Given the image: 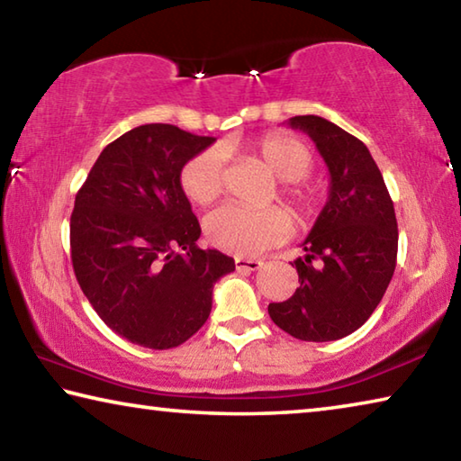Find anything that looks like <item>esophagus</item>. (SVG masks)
<instances>
[{
	"mask_svg": "<svg viewBox=\"0 0 461 461\" xmlns=\"http://www.w3.org/2000/svg\"><path fill=\"white\" fill-rule=\"evenodd\" d=\"M262 267V262L260 260H254V258H241V256H238L236 258V268L238 270H248V272H252V270H258Z\"/></svg>",
	"mask_w": 461,
	"mask_h": 461,
	"instance_id": "esophagus-1",
	"label": "esophagus"
}]
</instances>
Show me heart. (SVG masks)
<instances>
[{"label": "heart", "mask_w": 461, "mask_h": 461, "mask_svg": "<svg viewBox=\"0 0 461 461\" xmlns=\"http://www.w3.org/2000/svg\"><path fill=\"white\" fill-rule=\"evenodd\" d=\"M252 154L280 181V197L291 207L294 220L309 225L321 213L323 197L313 185L303 181L313 168L309 146L294 136L275 131L254 144ZM183 191L197 205H209L225 191V158L209 148L186 162L181 173ZM291 233V217L280 207L241 209L223 205L205 220V236L215 248L236 256H256L276 246Z\"/></svg>", "instance_id": "obj_1"}]
</instances>
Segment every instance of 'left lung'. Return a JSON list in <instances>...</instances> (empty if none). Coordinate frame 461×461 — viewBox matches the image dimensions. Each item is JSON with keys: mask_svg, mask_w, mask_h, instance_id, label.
Instances as JSON below:
<instances>
[{"mask_svg": "<svg viewBox=\"0 0 461 461\" xmlns=\"http://www.w3.org/2000/svg\"><path fill=\"white\" fill-rule=\"evenodd\" d=\"M288 126L313 140L331 175L330 199L296 258L299 288L270 303L280 330L303 341H333L362 327L384 296L396 267L399 228L380 168L362 140L319 115Z\"/></svg>", "mask_w": 461, "mask_h": 461, "instance_id": "obj_1", "label": "left lung"}]
</instances>
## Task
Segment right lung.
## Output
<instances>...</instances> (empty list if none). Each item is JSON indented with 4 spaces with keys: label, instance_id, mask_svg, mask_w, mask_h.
<instances>
[{
    "label": "right lung",
    "instance_id": "add662e5",
    "mask_svg": "<svg viewBox=\"0 0 461 461\" xmlns=\"http://www.w3.org/2000/svg\"><path fill=\"white\" fill-rule=\"evenodd\" d=\"M215 138L146 123L113 140L77 193L71 260L81 291L109 330L150 349L197 333L212 313L213 285L236 270L201 249V225L181 170Z\"/></svg>",
    "mask_w": 461,
    "mask_h": 461
}]
</instances>
